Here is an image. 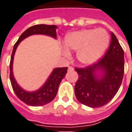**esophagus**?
I'll list each match as a JSON object with an SVG mask.
<instances>
[{"instance_id":"obj_1","label":"esophagus","mask_w":132,"mask_h":132,"mask_svg":"<svg viewBox=\"0 0 132 132\" xmlns=\"http://www.w3.org/2000/svg\"><path fill=\"white\" fill-rule=\"evenodd\" d=\"M73 68L72 66H69V68H68V70L69 71H73Z\"/></svg>"}]
</instances>
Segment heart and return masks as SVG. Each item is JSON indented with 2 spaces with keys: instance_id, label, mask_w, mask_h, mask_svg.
Segmentation results:
<instances>
[{
  "instance_id": "1",
  "label": "heart",
  "mask_w": 132,
  "mask_h": 132,
  "mask_svg": "<svg viewBox=\"0 0 132 132\" xmlns=\"http://www.w3.org/2000/svg\"><path fill=\"white\" fill-rule=\"evenodd\" d=\"M110 37L104 29H86L69 34L65 38L66 49L77 51L76 58L82 65H91L103 55ZM66 53L67 51H65Z\"/></svg>"
}]
</instances>
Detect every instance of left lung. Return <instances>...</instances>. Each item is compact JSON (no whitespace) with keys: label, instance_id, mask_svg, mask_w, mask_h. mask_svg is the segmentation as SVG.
<instances>
[{"label":"left lung","instance_id":"obj_1","mask_svg":"<svg viewBox=\"0 0 132 132\" xmlns=\"http://www.w3.org/2000/svg\"><path fill=\"white\" fill-rule=\"evenodd\" d=\"M105 56L97 63L85 68H75L79 74L74 92L82 104L92 108L103 106L111 101L120 87L124 72V51L112 32ZM99 71L100 75H97Z\"/></svg>","mask_w":132,"mask_h":132}]
</instances>
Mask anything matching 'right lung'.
I'll use <instances>...</instances> for the list:
<instances>
[{"label": "right lung", "instance_id": "obj_1", "mask_svg": "<svg viewBox=\"0 0 132 132\" xmlns=\"http://www.w3.org/2000/svg\"><path fill=\"white\" fill-rule=\"evenodd\" d=\"M56 28L57 26L55 25L40 24L33 26L28 28L27 30H26L21 34V36L19 37L18 40L13 46L11 58V62H10V80L15 95L21 101L29 106H44L53 101L57 94L60 83L67 73L68 68L63 67V68L54 69L52 73H51V75L49 76V77L46 80V81L45 82V84L39 89L35 92H27L25 91L24 89H23L18 85L13 76V62L15 52L18 44L21 43V41L32 35L42 34L56 38Z\"/></svg>", "mask_w": 132, "mask_h": 132}]
</instances>
